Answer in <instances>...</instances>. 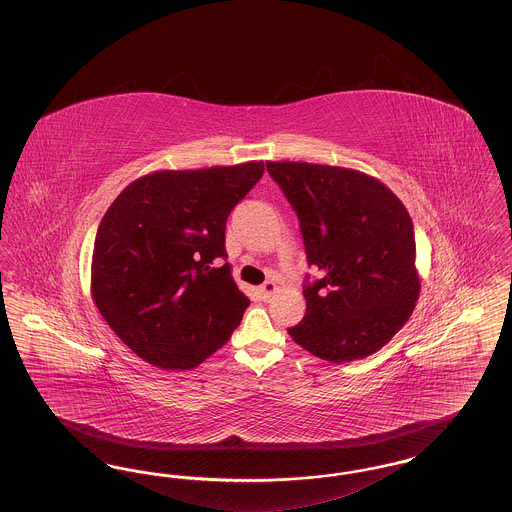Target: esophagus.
<instances>
[{
  "instance_id": "esophagus-1",
  "label": "esophagus",
  "mask_w": 512,
  "mask_h": 512,
  "mask_svg": "<svg viewBox=\"0 0 512 512\" xmlns=\"http://www.w3.org/2000/svg\"><path fill=\"white\" fill-rule=\"evenodd\" d=\"M278 292V286L274 284V282H265L261 288H259V293H261V297L268 301L274 293Z\"/></svg>"
}]
</instances>
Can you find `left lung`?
<instances>
[{
	"label": "left lung",
	"mask_w": 512,
	"mask_h": 512,
	"mask_svg": "<svg viewBox=\"0 0 512 512\" xmlns=\"http://www.w3.org/2000/svg\"><path fill=\"white\" fill-rule=\"evenodd\" d=\"M301 224L309 265L307 311L288 330L328 363L380 351L413 315L420 293L413 220L401 199L366 172L297 161H267Z\"/></svg>",
	"instance_id": "left-lung-1"
}]
</instances>
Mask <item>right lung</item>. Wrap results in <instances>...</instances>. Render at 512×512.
I'll list each match as a JSON object with an SVG mask.
<instances>
[{
    "instance_id": "add662e5",
    "label": "right lung",
    "mask_w": 512,
    "mask_h": 512,
    "mask_svg": "<svg viewBox=\"0 0 512 512\" xmlns=\"http://www.w3.org/2000/svg\"><path fill=\"white\" fill-rule=\"evenodd\" d=\"M263 161L157 171L130 182L103 215L92 297L140 359L188 370L230 340L249 299L226 259L230 211L263 176Z\"/></svg>"
}]
</instances>
